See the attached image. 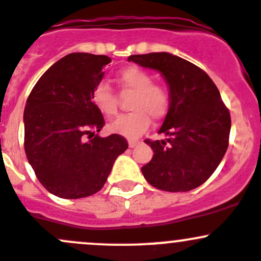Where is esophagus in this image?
Here are the masks:
<instances>
[{
	"label": "esophagus",
	"instance_id": "34e87169",
	"mask_svg": "<svg viewBox=\"0 0 261 261\" xmlns=\"http://www.w3.org/2000/svg\"><path fill=\"white\" fill-rule=\"evenodd\" d=\"M138 143H139V142L136 141V139H129V141H128V144H129L130 148H133V147H136Z\"/></svg>",
	"mask_w": 261,
	"mask_h": 261
}]
</instances>
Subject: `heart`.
Wrapping results in <instances>:
<instances>
[{"label": "heart", "mask_w": 261, "mask_h": 261, "mask_svg": "<svg viewBox=\"0 0 261 261\" xmlns=\"http://www.w3.org/2000/svg\"><path fill=\"white\" fill-rule=\"evenodd\" d=\"M118 82L124 91L133 92L129 109L133 110L109 124L115 134L137 138L154 122L164 119L170 108V95L166 87L153 84V77L139 67H127L118 74ZM94 107L104 117L112 118L118 113V95L105 82H99L91 94Z\"/></svg>", "instance_id": "heart-1"}]
</instances>
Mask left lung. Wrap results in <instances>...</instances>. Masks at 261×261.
Listing matches in <instances>:
<instances>
[{
    "mask_svg": "<svg viewBox=\"0 0 261 261\" xmlns=\"http://www.w3.org/2000/svg\"><path fill=\"white\" fill-rule=\"evenodd\" d=\"M159 71L170 92V108L159 133L169 138L146 143L153 157L142 167L144 179L165 192H189L210 179L228 147L231 117L217 86L203 69L174 54L128 58Z\"/></svg>",
    "mask_w": 261,
    "mask_h": 261,
    "instance_id": "8db88e82",
    "label": "left lung"
}]
</instances>
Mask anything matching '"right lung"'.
I'll list each match as a JSON object with an SVG mask.
<instances>
[{"mask_svg": "<svg viewBox=\"0 0 261 261\" xmlns=\"http://www.w3.org/2000/svg\"><path fill=\"white\" fill-rule=\"evenodd\" d=\"M112 59L71 53L38 80L24 110L25 153L40 184L56 197L79 199L99 192L128 148L119 134L100 137L104 117L91 94Z\"/></svg>", "mask_w": 261, "mask_h": 261, "instance_id": "right-lung-1", "label": "right lung"}]
</instances>
